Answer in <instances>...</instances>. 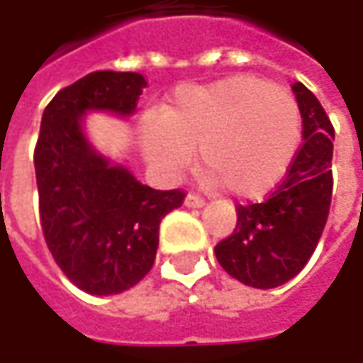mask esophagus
Wrapping results in <instances>:
<instances>
[{
    "label": "esophagus",
    "mask_w": 363,
    "mask_h": 363,
    "mask_svg": "<svg viewBox=\"0 0 363 363\" xmlns=\"http://www.w3.org/2000/svg\"><path fill=\"white\" fill-rule=\"evenodd\" d=\"M206 200H203L202 196H198V194H188L186 196V206L188 208H202Z\"/></svg>",
    "instance_id": "obj_1"
}]
</instances>
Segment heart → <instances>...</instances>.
Wrapping results in <instances>:
<instances>
[{"instance_id": "b5f03b06", "label": "heart", "mask_w": 363, "mask_h": 363, "mask_svg": "<svg viewBox=\"0 0 363 363\" xmlns=\"http://www.w3.org/2000/svg\"><path fill=\"white\" fill-rule=\"evenodd\" d=\"M301 141L291 92L257 77H234L177 94L163 121L149 123L143 145L165 172H179L200 147L206 172L238 198H260L289 169Z\"/></svg>"}]
</instances>
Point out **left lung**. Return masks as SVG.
Masks as SVG:
<instances>
[{"instance_id": "obj_1", "label": "left lung", "mask_w": 363, "mask_h": 363, "mask_svg": "<svg viewBox=\"0 0 363 363\" xmlns=\"http://www.w3.org/2000/svg\"><path fill=\"white\" fill-rule=\"evenodd\" d=\"M293 92L305 143L264 202L236 206V228L214 248L220 267L255 289L285 285L299 274L317 248L331 206L333 125L305 84L295 82Z\"/></svg>"}]
</instances>
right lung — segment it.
<instances>
[{"label": "right lung", "mask_w": 363, "mask_h": 363, "mask_svg": "<svg viewBox=\"0 0 363 363\" xmlns=\"http://www.w3.org/2000/svg\"><path fill=\"white\" fill-rule=\"evenodd\" d=\"M145 86L137 72H92L58 92L42 115L34 167L44 240L64 274L91 295L137 285L155 262L161 218L186 200L184 189L141 186L84 139L86 111L131 115Z\"/></svg>", "instance_id": "1"}]
</instances>
